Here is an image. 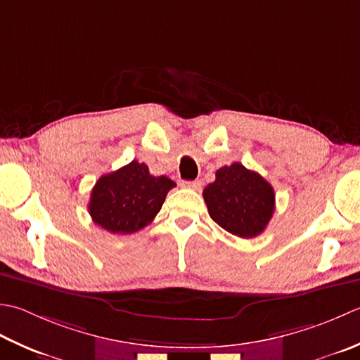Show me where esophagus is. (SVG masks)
Here are the masks:
<instances>
[{"mask_svg":"<svg viewBox=\"0 0 360 360\" xmlns=\"http://www.w3.org/2000/svg\"><path fill=\"white\" fill-rule=\"evenodd\" d=\"M182 187L187 188H193V190H200L201 188V181H182Z\"/></svg>","mask_w":360,"mask_h":360,"instance_id":"34e87169","label":"esophagus"}]
</instances>
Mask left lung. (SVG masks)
<instances>
[{
	"label": "left lung",
	"instance_id": "1",
	"mask_svg": "<svg viewBox=\"0 0 360 360\" xmlns=\"http://www.w3.org/2000/svg\"><path fill=\"white\" fill-rule=\"evenodd\" d=\"M202 196L218 226L242 238L262 234L274 212L273 187L238 162L217 170Z\"/></svg>",
	"mask_w": 360,
	"mask_h": 360
}]
</instances>
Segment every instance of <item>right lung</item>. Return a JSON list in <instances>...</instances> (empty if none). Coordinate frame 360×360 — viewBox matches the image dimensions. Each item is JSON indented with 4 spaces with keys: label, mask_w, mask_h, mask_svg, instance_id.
Listing matches in <instances>:
<instances>
[{
    "label": "right lung",
    "mask_w": 360,
    "mask_h": 360,
    "mask_svg": "<svg viewBox=\"0 0 360 360\" xmlns=\"http://www.w3.org/2000/svg\"><path fill=\"white\" fill-rule=\"evenodd\" d=\"M174 186L170 178L153 176L148 165L132 160L96 181L89 214L95 224L112 234H132L154 220Z\"/></svg>",
    "instance_id": "right-lung-1"
}]
</instances>
